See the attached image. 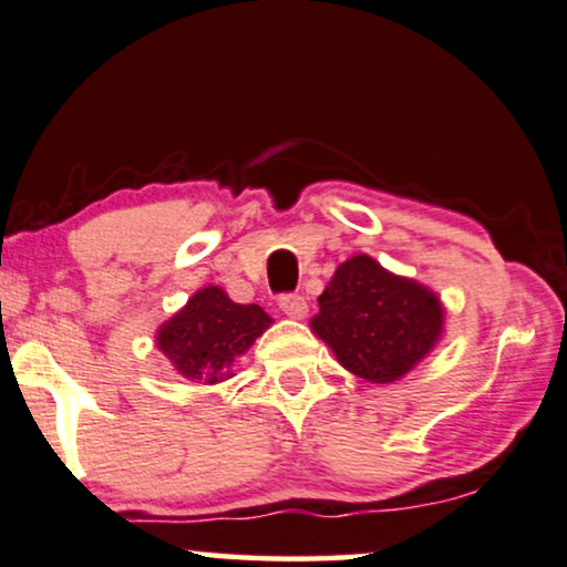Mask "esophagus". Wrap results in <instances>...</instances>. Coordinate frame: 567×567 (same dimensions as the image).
Wrapping results in <instances>:
<instances>
[{
  "mask_svg": "<svg viewBox=\"0 0 567 567\" xmlns=\"http://www.w3.org/2000/svg\"><path fill=\"white\" fill-rule=\"evenodd\" d=\"M280 308H282L285 316L298 318V321H300V318L308 316V302H306V298H302V295H282Z\"/></svg>",
  "mask_w": 567,
  "mask_h": 567,
  "instance_id": "esophagus-1",
  "label": "esophagus"
}]
</instances>
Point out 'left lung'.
Segmentation results:
<instances>
[{"instance_id": "8db88e82", "label": "left lung", "mask_w": 567, "mask_h": 567, "mask_svg": "<svg viewBox=\"0 0 567 567\" xmlns=\"http://www.w3.org/2000/svg\"><path fill=\"white\" fill-rule=\"evenodd\" d=\"M310 329L341 367L370 382H395L432 352L444 308L429 287L382 269L367 254L337 267Z\"/></svg>"}]
</instances>
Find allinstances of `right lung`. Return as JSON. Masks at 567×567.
<instances>
[{
	"label": "right lung",
	"mask_w": 567,
	"mask_h": 567,
	"mask_svg": "<svg viewBox=\"0 0 567 567\" xmlns=\"http://www.w3.org/2000/svg\"><path fill=\"white\" fill-rule=\"evenodd\" d=\"M269 323L272 318L259 306H241L220 287L207 285L156 331V347L182 378L215 385L230 378L228 367L269 329Z\"/></svg>",
	"instance_id": "obj_1"
}]
</instances>
